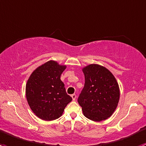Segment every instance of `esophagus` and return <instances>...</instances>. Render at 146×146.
Here are the masks:
<instances>
[{
    "label": "esophagus",
    "mask_w": 146,
    "mask_h": 146,
    "mask_svg": "<svg viewBox=\"0 0 146 146\" xmlns=\"http://www.w3.org/2000/svg\"><path fill=\"white\" fill-rule=\"evenodd\" d=\"M71 98H72V99H73V100L75 101L76 99V95H75V94H73V95H71Z\"/></svg>",
    "instance_id": "obj_1"
}]
</instances>
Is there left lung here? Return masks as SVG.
I'll return each instance as SVG.
<instances>
[{
  "instance_id": "left-lung-1",
  "label": "left lung",
  "mask_w": 146,
  "mask_h": 146,
  "mask_svg": "<svg viewBox=\"0 0 146 146\" xmlns=\"http://www.w3.org/2000/svg\"><path fill=\"white\" fill-rule=\"evenodd\" d=\"M85 85L78 98L84 116L93 121L111 117L117 107L120 90L117 79L110 70L99 64H90L82 68Z\"/></svg>"
}]
</instances>
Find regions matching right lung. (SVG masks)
Segmentation results:
<instances>
[{
    "label": "right lung",
    "instance_id": "1",
    "mask_svg": "<svg viewBox=\"0 0 146 146\" xmlns=\"http://www.w3.org/2000/svg\"><path fill=\"white\" fill-rule=\"evenodd\" d=\"M66 65L50 60L38 66L26 83V98L34 114L44 121L59 118L72 98L67 95L61 75Z\"/></svg>",
    "mask_w": 146,
    "mask_h": 146
}]
</instances>
